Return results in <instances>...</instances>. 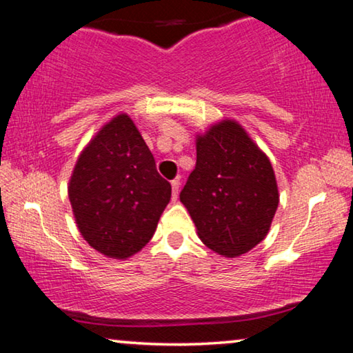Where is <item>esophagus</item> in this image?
<instances>
[{
    "instance_id": "1",
    "label": "esophagus",
    "mask_w": 353,
    "mask_h": 353,
    "mask_svg": "<svg viewBox=\"0 0 353 353\" xmlns=\"http://www.w3.org/2000/svg\"><path fill=\"white\" fill-rule=\"evenodd\" d=\"M171 187H172V199H177V194H179V187H181V182L177 181H172L171 182Z\"/></svg>"
}]
</instances>
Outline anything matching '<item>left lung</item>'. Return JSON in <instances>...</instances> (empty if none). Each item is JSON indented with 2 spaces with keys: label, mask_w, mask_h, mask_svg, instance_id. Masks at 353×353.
<instances>
[{
  "label": "left lung",
  "mask_w": 353,
  "mask_h": 353,
  "mask_svg": "<svg viewBox=\"0 0 353 353\" xmlns=\"http://www.w3.org/2000/svg\"><path fill=\"white\" fill-rule=\"evenodd\" d=\"M199 239L225 256L261 243L274 217L279 192L268 157L233 120L196 139V166L181 192Z\"/></svg>",
  "instance_id": "1"
}]
</instances>
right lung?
<instances>
[{"mask_svg":"<svg viewBox=\"0 0 353 353\" xmlns=\"http://www.w3.org/2000/svg\"><path fill=\"white\" fill-rule=\"evenodd\" d=\"M68 193L83 239L123 260L152 239L171 199V183L157 171L133 120L120 114L79 157Z\"/></svg>","mask_w":353,"mask_h":353,"instance_id":"1","label":"right lung"}]
</instances>
